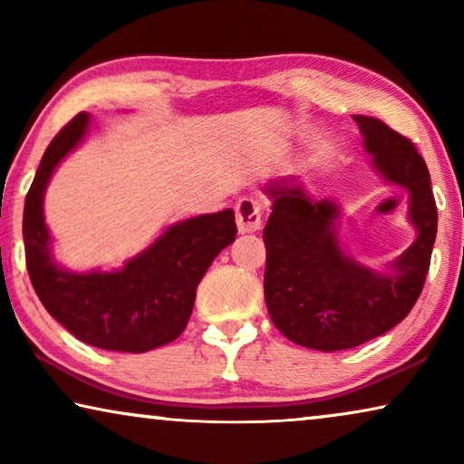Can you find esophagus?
<instances>
[{
    "mask_svg": "<svg viewBox=\"0 0 464 464\" xmlns=\"http://www.w3.org/2000/svg\"><path fill=\"white\" fill-rule=\"evenodd\" d=\"M234 211H237V226L240 234L259 230V226H262V205H259V200L245 196L237 202Z\"/></svg>",
    "mask_w": 464,
    "mask_h": 464,
    "instance_id": "1",
    "label": "esophagus"
}]
</instances>
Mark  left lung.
<instances>
[{"mask_svg": "<svg viewBox=\"0 0 464 464\" xmlns=\"http://www.w3.org/2000/svg\"><path fill=\"white\" fill-rule=\"evenodd\" d=\"M373 167L410 192L416 243L397 259L395 275H378L342 253L332 202L310 200L300 186H268L272 213L264 227V295L285 338L314 351H346L401 323L420 295L437 237V207L424 158L382 120L354 116Z\"/></svg>", "mask_w": 464, "mask_h": 464, "instance_id": "left-lung-1", "label": "left lung"}]
</instances>
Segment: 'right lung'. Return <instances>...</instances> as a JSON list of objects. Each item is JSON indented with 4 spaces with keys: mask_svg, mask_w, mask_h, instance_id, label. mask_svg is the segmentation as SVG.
Instances as JSON below:
<instances>
[{
    "mask_svg": "<svg viewBox=\"0 0 464 464\" xmlns=\"http://www.w3.org/2000/svg\"><path fill=\"white\" fill-rule=\"evenodd\" d=\"M88 126L78 113L44 151L23 213L24 257L44 308L86 344L120 353H148L179 338L192 314L196 287L218 253L237 237L230 208L169 227L148 251L118 272L73 275L56 268L44 224V189Z\"/></svg>",
    "mask_w": 464,
    "mask_h": 464,
    "instance_id": "add662e5",
    "label": "right lung"
}]
</instances>
